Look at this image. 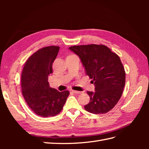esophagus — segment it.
Returning <instances> with one entry per match:
<instances>
[{
	"mask_svg": "<svg viewBox=\"0 0 149 149\" xmlns=\"http://www.w3.org/2000/svg\"><path fill=\"white\" fill-rule=\"evenodd\" d=\"M72 92L74 94H81L82 92L81 91H75V90H72Z\"/></svg>",
	"mask_w": 149,
	"mask_h": 149,
	"instance_id": "34e87169",
	"label": "esophagus"
}]
</instances>
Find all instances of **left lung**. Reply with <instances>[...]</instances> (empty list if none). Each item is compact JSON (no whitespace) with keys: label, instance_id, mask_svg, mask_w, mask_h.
Returning a JSON list of instances; mask_svg holds the SVG:
<instances>
[{"label":"left lung","instance_id":"left-lung-1","mask_svg":"<svg viewBox=\"0 0 149 149\" xmlns=\"http://www.w3.org/2000/svg\"><path fill=\"white\" fill-rule=\"evenodd\" d=\"M69 49L79 57L86 74L95 86V91H87L90 101L84 109L94 114L107 113L120 100L125 86V73L119 56L103 45L72 46Z\"/></svg>","mask_w":149,"mask_h":149}]
</instances>
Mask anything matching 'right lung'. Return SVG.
<instances>
[{
	"label": "right lung",
	"instance_id": "right-lung-1",
	"mask_svg": "<svg viewBox=\"0 0 149 149\" xmlns=\"http://www.w3.org/2000/svg\"><path fill=\"white\" fill-rule=\"evenodd\" d=\"M60 47L49 46L38 49L26 61L21 76L22 92L28 106L40 116H55L62 110L68 91L63 92L49 87L48 76Z\"/></svg>",
	"mask_w": 149,
	"mask_h": 149
}]
</instances>
